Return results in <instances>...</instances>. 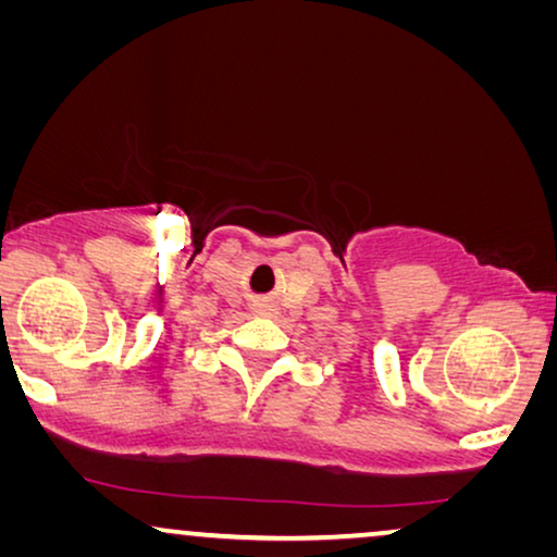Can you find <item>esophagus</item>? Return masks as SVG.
Masks as SVG:
<instances>
[{
    "instance_id": "obj_1",
    "label": "esophagus",
    "mask_w": 557,
    "mask_h": 557,
    "mask_svg": "<svg viewBox=\"0 0 557 557\" xmlns=\"http://www.w3.org/2000/svg\"><path fill=\"white\" fill-rule=\"evenodd\" d=\"M270 310H272V308H270L268 302H260V305H257V310H255V312H260V315H268Z\"/></svg>"
}]
</instances>
